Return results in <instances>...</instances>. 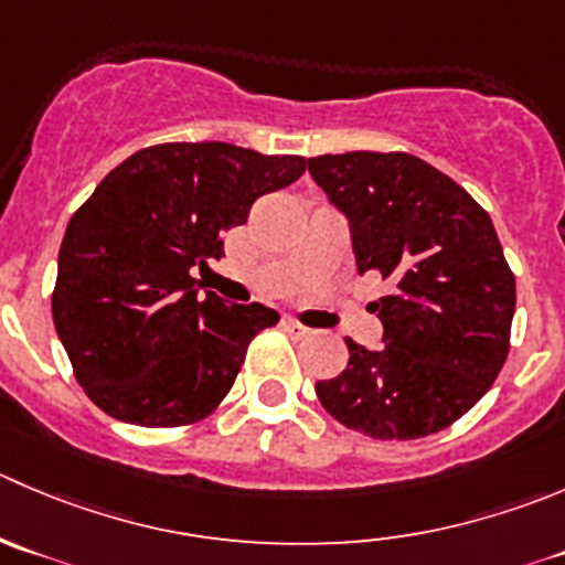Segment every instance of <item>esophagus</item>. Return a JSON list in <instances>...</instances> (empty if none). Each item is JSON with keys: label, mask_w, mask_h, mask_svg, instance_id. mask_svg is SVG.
I'll list each match as a JSON object with an SVG mask.
<instances>
[{"label": "esophagus", "mask_w": 565, "mask_h": 565, "mask_svg": "<svg viewBox=\"0 0 565 565\" xmlns=\"http://www.w3.org/2000/svg\"><path fill=\"white\" fill-rule=\"evenodd\" d=\"M284 326H287V331L298 333V337H306V333H311V328H306V326H303V322L292 320V317H287V320H284Z\"/></svg>", "instance_id": "34e87169"}]
</instances>
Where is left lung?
<instances>
[{"mask_svg": "<svg viewBox=\"0 0 565 565\" xmlns=\"http://www.w3.org/2000/svg\"><path fill=\"white\" fill-rule=\"evenodd\" d=\"M309 173L350 228L359 276L392 292L372 303L381 348L344 339L350 361L315 392L344 428L419 439L467 414L500 375L516 281L489 212L419 157L348 151Z\"/></svg>", "mask_w": 565, "mask_h": 565, "instance_id": "1", "label": "left lung"}]
</instances>
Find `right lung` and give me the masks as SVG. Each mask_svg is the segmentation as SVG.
<instances>
[{"label": "right lung", "mask_w": 565, "mask_h": 565, "mask_svg": "<svg viewBox=\"0 0 565 565\" xmlns=\"http://www.w3.org/2000/svg\"><path fill=\"white\" fill-rule=\"evenodd\" d=\"M303 157L232 143L137 151L74 212L57 256L52 317L87 397L129 425L204 419L234 386L250 339L278 320L262 303L199 295L195 267L256 199L292 184Z\"/></svg>", "instance_id": "obj_1"}]
</instances>
